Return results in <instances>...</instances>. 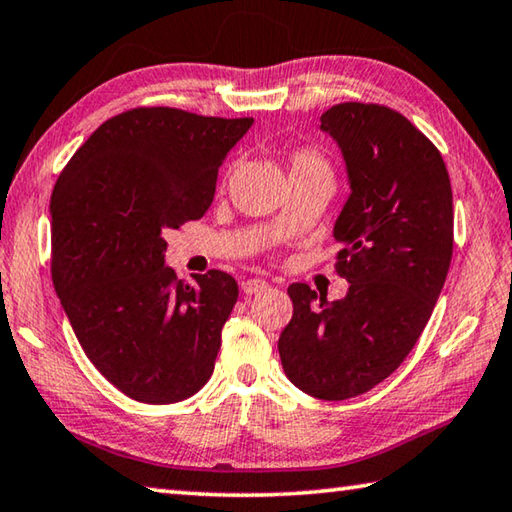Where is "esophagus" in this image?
<instances>
[{
    "instance_id": "obj_1",
    "label": "esophagus",
    "mask_w": 512,
    "mask_h": 512,
    "mask_svg": "<svg viewBox=\"0 0 512 512\" xmlns=\"http://www.w3.org/2000/svg\"><path fill=\"white\" fill-rule=\"evenodd\" d=\"M266 286H268V282H266V280H259V277H250V280H244V282H241V291H244L246 295H253V293L264 291Z\"/></svg>"
}]
</instances>
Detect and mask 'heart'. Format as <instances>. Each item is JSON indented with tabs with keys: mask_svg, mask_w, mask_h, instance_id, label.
I'll use <instances>...</instances> for the list:
<instances>
[{
	"mask_svg": "<svg viewBox=\"0 0 512 512\" xmlns=\"http://www.w3.org/2000/svg\"><path fill=\"white\" fill-rule=\"evenodd\" d=\"M315 174L331 176V165L320 152L304 147V150H297L291 154V159H288V176H291V179Z\"/></svg>",
	"mask_w": 512,
	"mask_h": 512,
	"instance_id": "b5f03b06",
	"label": "heart"
}]
</instances>
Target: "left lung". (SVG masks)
Listing matches in <instances>:
<instances>
[{
    "instance_id": "obj_1",
    "label": "left lung",
    "mask_w": 512,
    "mask_h": 512,
    "mask_svg": "<svg viewBox=\"0 0 512 512\" xmlns=\"http://www.w3.org/2000/svg\"><path fill=\"white\" fill-rule=\"evenodd\" d=\"M320 123L349 176L333 226L349 291L329 302L288 286L293 318L277 349L295 387L345 401L401 367L430 320L452 259V188L441 152L394 109L342 102Z\"/></svg>"
}]
</instances>
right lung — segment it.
I'll use <instances>...</instances> for the list:
<instances>
[{
    "instance_id": "right-lung-1",
    "label": "right lung",
    "mask_w": 512,
    "mask_h": 512,
    "mask_svg": "<svg viewBox=\"0 0 512 512\" xmlns=\"http://www.w3.org/2000/svg\"><path fill=\"white\" fill-rule=\"evenodd\" d=\"M253 118L129 109L71 156L51 194V275L87 358L120 392L167 405L208 383L237 302L232 275L165 266V230L201 219Z\"/></svg>"
}]
</instances>
